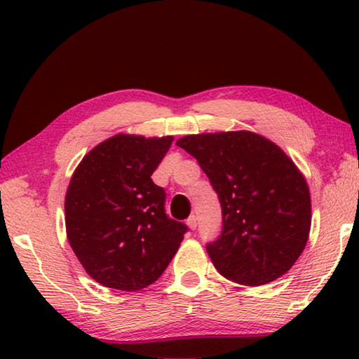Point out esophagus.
<instances>
[{
  "instance_id": "obj_1",
  "label": "esophagus",
  "mask_w": 359,
  "mask_h": 359,
  "mask_svg": "<svg viewBox=\"0 0 359 359\" xmlns=\"http://www.w3.org/2000/svg\"><path fill=\"white\" fill-rule=\"evenodd\" d=\"M187 224H188V228H190V229H196V226H198V218H196V215H191L190 218H188Z\"/></svg>"
}]
</instances>
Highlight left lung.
I'll use <instances>...</instances> for the list:
<instances>
[{
  "label": "left lung",
  "mask_w": 359,
  "mask_h": 359,
  "mask_svg": "<svg viewBox=\"0 0 359 359\" xmlns=\"http://www.w3.org/2000/svg\"><path fill=\"white\" fill-rule=\"evenodd\" d=\"M196 158L222 204V236L208 245L228 280L259 287L293 267L312 223L311 191L294 161L258 133L188 135L175 142Z\"/></svg>",
  "instance_id": "8db88e82"
}]
</instances>
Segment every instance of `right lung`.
I'll list each match as a JSON object with an SVG mask.
<instances>
[{
	"mask_svg": "<svg viewBox=\"0 0 359 359\" xmlns=\"http://www.w3.org/2000/svg\"><path fill=\"white\" fill-rule=\"evenodd\" d=\"M172 136L118 133L88 151L65 196L68 242L102 287L137 291L171 263L187 226L165 214V190L150 175Z\"/></svg>",
	"mask_w": 359,
	"mask_h": 359,
	"instance_id": "1",
	"label": "right lung"
}]
</instances>
